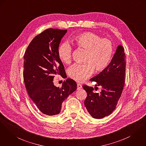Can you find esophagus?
<instances>
[{"label": "esophagus", "mask_w": 146, "mask_h": 146, "mask_svg": "<svg viewBox=\"0 0 146 146\" xmlns=\"http://www.w3.org/2000/svg\"><path fill=\"white\" fill-rule=\"evenodd\" d=\"M82 86L80 84H77V90H79L80 88H82Z\"/></svg>", "instance_id": "esophagus-1"}]
</instances>
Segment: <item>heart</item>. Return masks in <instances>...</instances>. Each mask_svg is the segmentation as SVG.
I'll use <instances>...</instances> for the list:
<instances>
[{
    "label": "heart",
    "mask_w": 146,
    "mask_h": 146,
    "mask_svg": "<svg viewBox=\"0 0 146 146\" xmlns=\"http://www.w3.org/2000/svg\"><path fill=\"white\" fill-rule=\"evenodd\" d=\"M72 43L78 48L87 50L85 62L82 64H75L69 69L68 74L73 80L81 82L88 78L94 72L105 69L112 58L114 48L112 41L106 38L90 32L78 34L72 38ZM72 47L68 42L61 43L58 48L60 60L69 64L72 60Z\"/></svg>",
    "instance_id": "obj_1"
}]
</instances>
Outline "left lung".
<instances>
[{
	"label": "left lung",
	"mask_w": 146,
	"mask_h": 146,
	"mask_svg": "<svg viewBox=\"0 0 146 146\" xmlns=\"http://www.w3.org/2000/svg\"><path fill=\"white\" fill-rule=\"evenodd\" d=\"M125 58L123 47L119 45L108 66L90 79L97 82L96 86L102 87L100 93H95L92 87L83 86L87 93L84 105L94 118H103L111 114L115 109L124 86Z\"/></svg>",
	"instance_id": "8db88e82"
}]
</instances>
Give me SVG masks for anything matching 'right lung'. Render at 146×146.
I'll return each mask as SVG.
<instances>
[{
  "label": "right lung",
  "mask_w": 146,
  "mask_h": 146,
  "mask_svg": "<svg viewBox=\"0 0 146 146\" xmlns=\"http://www.w3.org/2000/svg\"><path fill=\"white\" fill-rule=\"evenodd\" d=\"M67 30L49 28L35 36L24 54L23 79L27 92L40 111L45 115L59 114L62 104L77 89L76 82L67 79L62 86L53 83L54 76H65L58 48Z\"/></svg>",
  "instance_id": "add662e5"
}]
</instances>
